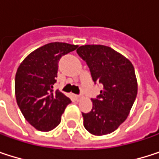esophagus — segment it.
<instances>
[{
    "label": "esophagus",
    "mask_w": 159,
    "mask_h": 159,
    "mask_svg": "<svg viewBox=\"0 0 159 159\" xmlns=\"http://www.w3.org/2000/svg\"><path fill=\"white\" fill-rule=\"evenodd\" d=\"M74 97H75V98L77 101L80 100V99H82V96H80V95H75Z\"/></svg>",
    "instance_id": "1"
}]
</instances>
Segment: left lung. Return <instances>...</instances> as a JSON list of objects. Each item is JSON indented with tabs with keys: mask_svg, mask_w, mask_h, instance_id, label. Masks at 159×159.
<instances>
[{
	"mask_svg": "<svg viewBox=\"0 0 159 159\" xmlns=\"http://www.w3.org/2000/svg\"><path fill=\"white\" fill-rule=\"evenodd\" d=\"M77 54L89 67L92 79L103 84L93 108L82 113L84 128L94 135L114 132L127 119L137 95V80L132 62L104 45H84Z\"/></svg>",
	"mask_w": 159,
	"mask_h": 159,
	"instance_id": "1",
	"label": "left lung"
}]
</instances>
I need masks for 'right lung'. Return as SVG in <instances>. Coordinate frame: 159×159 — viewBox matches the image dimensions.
<instances>
[{
  "label": "right lung",
  "instance_id": "add662e5",
  "mask_svg": "<svg viewBox=\"0 0 159 159\" xmlns=\"http://www.w3.org/2000/svg\"><path fill=\"white\" fill-rule=\"evenodd\" d=\"M77 45L52 42L31 52L16 75V98L25 119L37 130L48 132L57 127L66 106L72 101L53 90L60 59Z\"/></svg>",
  "mask_w": 159,
  "mask_h": 159
}]
</instances>
